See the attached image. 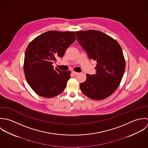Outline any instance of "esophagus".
I'll return each instance as SVG.
<instances>
[{
  "label": "esophagus",
  "instance_id": "34e87169",
  "mask_svg": "<svg viewBox=\"0 0 148 148\" xmlns=\"http://www.w3.org/2000/svg\"><path fill=\"white\" fill-rule=\"evenodd\" d=\"M72 74H73V75H78L79 73H78V72H75V71H72Z\"/></svg>",
  "mask_w": 148,
  "mask_h": 148
}]
</instances>
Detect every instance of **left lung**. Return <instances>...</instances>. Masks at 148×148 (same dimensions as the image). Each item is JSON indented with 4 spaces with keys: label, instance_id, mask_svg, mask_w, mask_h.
<instances>
[{
    "label": "left lung",
    "instance_id": "left-lung-1",
    "mask_svg": "<svg viewBox=\"0 0 148 148\" xmlns=\"http://www.w3.org/2000/svg\"><path fill=\"white\" fill-rule=\"evenodd\" d=\"M75 34L89 59L97 61L96 74H86L81 90L90 99H104L117 90L123 75L125 60L122 49L116 40L99 31H78Z\"/></svg>",
    "mask_w": 148,
    "mask_h": 148
}]
</instances>
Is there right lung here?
Instances as JSON below:
<instances>
[{"mask_svg":"<svg viewBox=\"0 0 148 148\" xmlns=\"http://www.w3.org/2000/svg\"><path fill=\"white\" fill-rule=\"evenodd\" d=\"M75 40L74 31L52 30L40 34L29 44L24 59L25 78L39 96L53 98L65 89L71 72L54 69L53 63L63 57Z\"/></svg>","mask_w":148,"mask_h":148,"instance_id":"add662e5","label":"right lung"}]
</instances>
